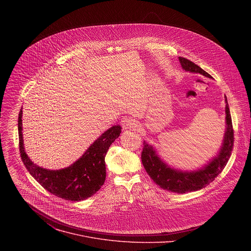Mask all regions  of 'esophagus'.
Returning a JSON list of instances; mask_svg holds the SVG:
<instances>
[{
  "mask_svg": "<svg viewBox=\"0 0 251 251\" xmlns=\"http://www.w3.org/2000/svg\"><path fill=\"white\" fill-rule=\"evenodd\" d=\"M122 124V126L124 129H130V128H133L136 126V123H135V120H133L132 118L130 117H126L122 120L121 122Z\"/></svg>",
  "mask_w": 251,
  "mask_h": 251,
  "instance_id": "obj_1",
  "label": "esophagus"
}]
</instances>
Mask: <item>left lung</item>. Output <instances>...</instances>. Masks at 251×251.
Returning <instances> with one entry per match:
<instances>
[{"label": "left lung", "instance_id": "left-lung-1", "mask_svg": "<svg viewBox=\"0 0 251 251\" xmlns=\"http://www.w3.org/2000/svg\"><path fill=\"white\" fill-rule=\"evenodd\" d=\"M179 60L184 71L198 72L211 78V75L208 72L202 70L193 62L183 57H179ZM225 101L226 130L222 147L217 157L214 158L213 161H211L206 167L201 170L187 173L172 169L159 159L151 145L143 142L141 159L144 168L151 179L161 188L175 193H186L196 191L209 185L222 172L232 154L234 146V129L226 97Z\"/></svg>", "mask_w": 251, "mask_h": 251}]
</instances>
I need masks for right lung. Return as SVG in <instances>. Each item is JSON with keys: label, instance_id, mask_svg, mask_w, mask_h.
<instances>
[{"label": "right lung", "instance_id": "1", "mask_svg": "<svg viewBox=\"0 0 251 251\" xmlns=\"http://www.w3.org/2000/svg\"><path fill=\"white\" fill-rule=\"evenodd\" d=\"M22 108L18 115L19 151L21 159L36 181L53 195L69 201H82L100 190L106 178L105 155L110 145L121 133L114 126L90 146L72 165L62 170H47L34 164L24 151L22 136Z\"/></svg>", "mask_w": 251, "mask_h": 251}]
</instances>
